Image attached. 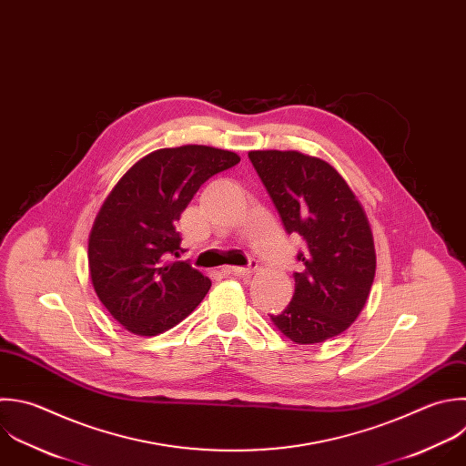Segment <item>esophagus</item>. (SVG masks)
Returning a JSON list of instances; mask_svg holds the SVG:
<instances>
[{
    "mask_svg": "<svg viewBox=\"0 0 466 466\" xmlns=\"http://www.w3.org/2000/svg\"><path fill=\"white\" fill-rule=\"evenodd\" d=\"M255 269H257L255 262H253L251 266H248V268H240V266H228V268H226L228 273L237 275V277H248V275H251Z\"/></svg>",
    "mask_w": 466,
    "mask_h": 466,
    "instance_id": "1",
    "label": "esophagus"
}]
</instances>
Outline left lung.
I'll use <instances>...</instances> for the list:
<instances>
[{"label": "left lung", "instance_id": "left-lung-1", "mask_svg": "<svg viewBox=\"0 0 466 466\" xmlns=\"http://www.w3.org/2000/svg\"><path fill=\"white\" fill-rule=\"evenodd\" d=\"M248 157L286 233L304 240L293 299L271 320L297 344L324 342L351 326L370 295L375 248L368 218L328 162L299 151H251Z\"/></svg>", "mask_w": 466, "mask_h": 466}]
</instances>
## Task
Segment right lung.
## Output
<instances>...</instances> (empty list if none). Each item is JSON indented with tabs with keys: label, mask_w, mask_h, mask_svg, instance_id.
Segmentation results:
<instances>
[{
	"label": "right lung",
	"mask_w": 466,
	"mask_h": 466,
	"mask_svg": "<svg viewBox=\"0 0 466 466\" xmlns=\"http://www.w3.org/2000/svg\"><path fill=\"white\" fill-rule=\"evenodd\" d=\"M240 162L208 146L158 149L137 162L102 204L89 235V273L107 311L137 335L184 320L211 280L186 260L175 224L213 175Z\"/></svg>",
	"instance_id": "right-lung-1"
}]
</instances>
